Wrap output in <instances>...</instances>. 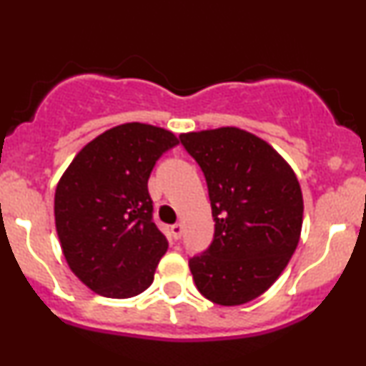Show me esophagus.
<instances>
[{
  "instance_id": "34e87169",
  "label": "esophagus",
  "mask_w": 366,
  "mask_h": 366,
  "mask_svg": "<svg viewBox=\"0 0 366 366\" xmlns=\"http://www.w3.org/2000/svg\"><path fill=\"white\" fill-rule=\"evenodd\" d=\"M182 232H184V229H182V225H180V224H175V225L170 227V234H172V237L175 239V241H179V239L182 237Z\"/></svg>"
}]
</instances>
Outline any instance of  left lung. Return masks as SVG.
<instances>
[{
    "label": "left lung",
    "instance_id": "1",
    "mask_svg": "<svg viewBox=\"0 0 366 366\" xmlns=\"http://www.w3.org/2000/svg\"><path fill=\"white\" fill-rule=\"evenodd\" d=\"M208 184L215 234L189 259L212 303H249L279 279L300 242L303 194L289 163L254 134L220 127L180 136Z\"/></svg>",
    "mask_w": 366,
    "mask_h": 366
}]
</instances>
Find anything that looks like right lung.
<instances>
[{
    "label": "right lung",
    "instance_id": "right-lung-1",
    "mask_svg": "<svg viewBox=\"0 0 366 366\" xmlns=\"http://www.w3.org/2000/svg\"><path fill=\"white\" fill-rule=\"evenodd\" d=\"M174 132L130 122L86 144L54 192V222L70 270L104 297H132L153 282L169 241L153 222L148 179Z\"/></svg>",
    "mask_w": 366,
    "mask_h": 366
}]
</instances>
